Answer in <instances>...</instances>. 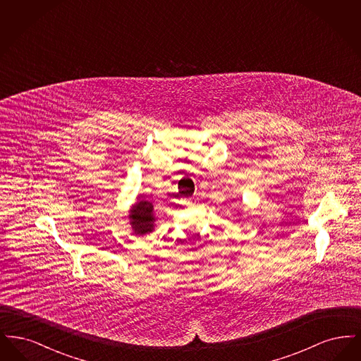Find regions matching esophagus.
<instances>
[{
    "label": "esophagus",
    "instance_id": "obj_1",
    "mask_svg": "<svg viewBox=\"0 0 361 361\" xmlns=\"http://www.w3.org/2000/svg\"><path fill=\"white\" fill-rule=\"evenodd\" d=\"M193 202H195V200L190 197V199H187V200H185V204H187V206H192V204H193Z\"/></svg>",
    "mask_w": 361,
    "mask_h": 361
}]
</instances>
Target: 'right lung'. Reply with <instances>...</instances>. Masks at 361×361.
I'll return each mask as SVG.
<instances>
[{"label": "right lung", "mask_w": 361, "mask_h": 361, "mask_svg": "<svg viewBox=\"0 0 361 361\" xmlns=\"http://www.w3.org/2000/svg\"><path fill=\"white\" fill-rule=\"evenodd\" d=\"M128 219L135 235H146L152 233L157 221L154 206L150 202L137 197V203L133 204L128 211Z\"/></svg>", "instance_id": "add662e5"}]
</instances>
